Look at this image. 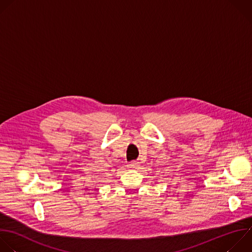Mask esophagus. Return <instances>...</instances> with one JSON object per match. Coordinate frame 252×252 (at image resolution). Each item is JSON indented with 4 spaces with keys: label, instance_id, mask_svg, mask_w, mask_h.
<instances>
[{
    "label": "esophagus",
    "instance_id": "1",
    "mask_svg": "<svg viewBox=\"0 0 252 252\" xmlns=\"http://www.w3.org/2000/svg\"><path fill=\"white\" fill-rule=\"evenodd\" d=\"M139 165V163L138 162H135V161H132V162H130L129 164H128V168H132V169H134V168H136V167Z\"/></svg>",
    "mask_w": 252,
    "mask_h": 252
}]
</instances>
